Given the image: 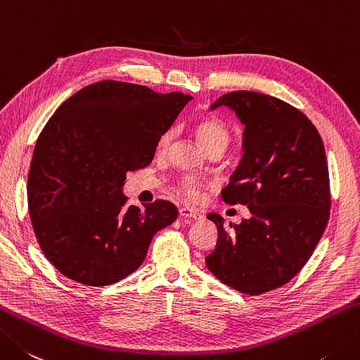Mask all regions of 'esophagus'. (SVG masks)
Returning <instances> with one entry per match:
<instances>
[{"instance_id": "esophagus-1", "label": "esophagus", "mask_w": 360, "mask_h": 360, "mask_svg": "<svg viewBox=\"0 0 360 360\" xmlns=\"http://www.w3.org/2000/svg\"><path fill=\"white\" fill-rule=\"evenodd\" d=\"M179 215L182 218H192V220H200V218H201V214L198 212V210L188 207V206L181 207L179 209Z\"/></svg>"}]
</instances>
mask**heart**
I'll use <instances>...</instances> for the list:
<instances>
[{
    "instance_id": "heart-1",
    "label": "heart",
    "mask_w": 360,
    "mask_h": 360,
    "mask_svg": "<svg viewBox=\"0 0 360 360\" xmlns=\"http://www.w3.org/2000/svg\"><path fill=\"white\" fill-rule=\"evenodd\" d=\"M195 137L198 140L200 145L210 153L217 148H221V150H226V146L231 140L229 129L226 124L220 122L218 118H201L200 122L195 124ZM174 137V131L168 129L165 131L158 140V150L160 153H165L168 148H170ZM200 187L201 184L193 178H182L178 184V190L182 196H186L187 200H196L200 196Z\"/></svg>"
}]
</instances>
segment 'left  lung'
<instances>
[{"label":"left lung","mask_w":360,"mask_h":360,"mask_svg":"<svg viewBox=\"0 0 360 360\" xmlns=\"http://www.w3.org/2000/svg\"><path fill=\"white\" fill-rule=\"evenodd\" d=\"M221 105L243 124L240 164L221 198L248 206L251 217L228 232L221 215H207L218 238L206 265L223 284L260 295L297 276L326 229L330 196L325 145L311 120L278 98L237 90L210 109Z\"/></svg>","instance_id":"left-lung-1"}]
</instances>
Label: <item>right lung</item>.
Segmentation results:
<instances>
[{
    "mask_svg": "<svg viewBox=\"0 0 360 360\" xmlns=\"http://www.w3.org/2000/svg\"><path fill=\"white\" fill-rule=\"evenodd\" d=\"M192 100L100 81L59 105L34 148L27 206L45 257L63 276L103 287L136 271L173 202L126 206V174L151 164L159 137Z\"/></svg>",
    "mask_w": 360,
    "mask_h": 360,
    "instance_id": "right-lung-1",
    "label": "right lung"
}]
</instances>
